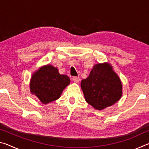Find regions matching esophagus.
<instances>
[{"mask_svg": "<svg viewBox=\"0 0 149 149\" xmlns=\"http://www.w3.org/2000/svg\"><path fill=\"white\" fill-rule=\"evenodd\" d=\"M72 79H73V81H74L75 83H78V82L79 81V80H80L79 77H73Z\"/></svg>", "mask_w": 149, "mask_h": 149, "instance_id": "34e87169", "label": "esophagus"}]
</instances>
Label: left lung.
<instances>
[{"instance_id": "obj_1", "label": "left lung", "mask_w": 149, "mask_h": 149, "mask_svg": "<svg viewBox=\"0 0 149 149\" xmlns=\"http://www.w3.org/2000/svg\"><path fill=\"white\" fill-rule=\"evenodd\" d=\"M81 88L86 102L97 110L114 104L122 96V81L109 62L94 65Z\"/></svg>"}]
</instances>
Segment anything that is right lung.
<instances>
[{"label": "right lung", "mask_w": 149, "mask_h": 149, "mask_svg": "<svg viewBox=\"0 0 149 149\" xmlns=\"http://www.w3.org/2000/svg\"><path fill=\"white\" fill-rule=\"evenodd\" d=\"M70 84L66 75L59 74L58 70L51 64L40 67L30 79L29 89L42 104H48L59 99L63 91Z\"/></svg>", "instance_id": "right-lung-1"}]
</instances>
